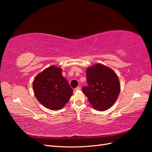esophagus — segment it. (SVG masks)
<instances>
[{
    "instance_id": "34e87169",
    "label": "esophagus",
    "mask_w": 152,
    "mask_h": 152,
    "mask_svg": "<svg viewBox=\"0 0 152 152\" xmlns=\"http://www.w3.org/2000/svg\"><path fill=\"white\" fill-rule=\"evenodd\" d=\"M75 90L77 91H79V90H80V86H78V87H77L75 89Z\"/></svg>"
}]
</instances>
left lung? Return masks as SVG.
<instances>
[{
    "mask_svg": "<svg viewBox=\"0 0 152 152\" xmlns=\"http://www.w3.org/2000/svg\"><path fill=\"white\" fill-rule=\"evenodd\" d=\"M88 86L82 87L92 107L98 111H104L115 103L120 94L121 84L112 69L96 63L86 69Z\"/></svg>",
    "mask_w": 152,
    "mask_h": 152,
    "instance_id": "left-lung-1",
    "label": "left lung"
}]
</instances>
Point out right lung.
<instances>
[{
    "label": "right lung",
    "mask_w": 152,
    "mask_h": 152,
    "mask_svg": "<svg viewBox=\"0 0 152 152\" xmlns=\"http://www.w3.org/2000/svg\"><path fill=\"white\" fill-rule=\"evenodd\" d=\"M61 72V68L52 65L37 75L33 81L36 98L44 107L55 111L62 109L73 94Z\"/></svg>",
    "instance_id": "add662e5"
}]
</instances>
